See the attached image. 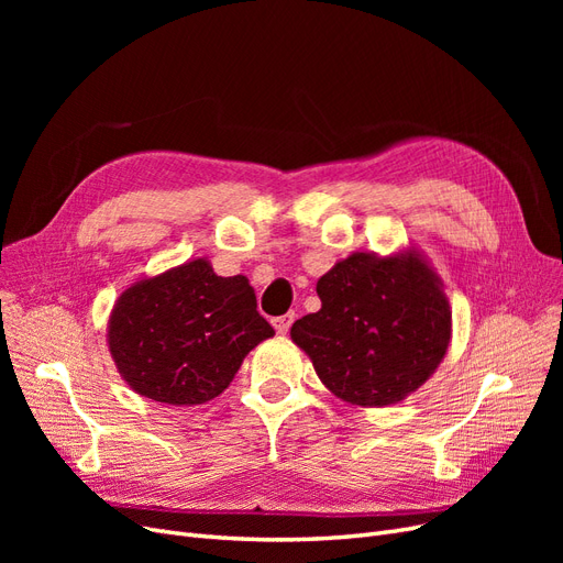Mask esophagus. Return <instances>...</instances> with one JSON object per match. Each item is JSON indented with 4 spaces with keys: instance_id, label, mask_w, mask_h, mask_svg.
Segmentation results:
<instances>
[{
    "instance_id": "esophagus-1",
    "label": "esophagus",
    "mask_w": 563,
    "mask_h": 563,
    "mask_svg": "<svg viewBox=\"0 0 563 563\" xmlns=\"http://www.w3.org/2000/svg\"><path fill=\"white\" fill-rule=\"evenodd\" d=\"M294 317H296L294 312H286V314H282V317H275V319H272V327H275V331H277L279 335H286L288 329H291Z\"/></svg>"
}]
</instances>
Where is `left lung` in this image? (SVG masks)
Segmentation results:
<instances>
[{"label":"left lung","mask_w":563,"mask_h":563,"mask_svg":"<svg viewBox=\"0 0 563 563\" xmlns=\"http://www.w3.org/2000/svg\"><path fill=\"white\" fill-rule=\"evenodd\" d=\"M321 310L291 327L319 380L356 406L404 401L451 343V308L420 251L352 253L317 282Z\"/></svg>","instance_id":"1"}]
</instances>
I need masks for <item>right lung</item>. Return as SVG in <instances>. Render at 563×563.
Returning a JSON list of instances; mask_svg holds the SVG:
<instances>
[{"instance_id": "add662e5", "label": "right lung", "mask_w": 563, "mask_h": 563, "mask_svg": "<svg viewBox=\"0 0 563 563\" xmlns=\"http://www.w3.org/2000/svg\"><path fill=\"white\" fill-rule=\"evenodd\" d=\"M244 275L218 277L197 258L131 284L108 321L119 376L141 397L172 406L216 399L244 356L275 329Z\"/></svg>"}]
</instances>
